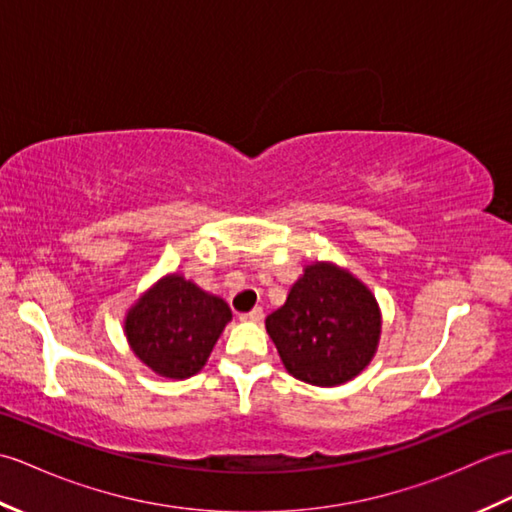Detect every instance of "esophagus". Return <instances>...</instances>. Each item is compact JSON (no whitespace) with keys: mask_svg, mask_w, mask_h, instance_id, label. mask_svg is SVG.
Instances as JSON below:
<instances>
[{"mask_svg":"<svg viewBox=\"0 0 512 512\" xmlns=\"http://www.w3.org/2000/svg\"><path fill=\"white\" fill-rule=\"evenodd\" d=\"M239 319L246 321V323H259V321L264 319V310L262 308H255V310H250V312H244Z\"/></svg>","mask_w":512,"mask_h":512,"instance_id":"obj_1","label":"esophagus"}]
</instances>
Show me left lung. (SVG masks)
Returning a JSON list of instances; mask_svg holds the SVG:
<instances>
[{"instance_id":"1","label":"left lung","mask_w":512,"mask_h":512,"mask_svg":"<svg viewBox=\"0 0 512 512\" xmlns=\"http://www.w3.org/2000/svg\"><path fill=\"white\" fill-rule=\"evenodd\" d=\"M286 372L317 387H336L372 363L383 314L361 279L332 262H312L284 306L266 317Z\"/></svg>"}]
</instances>
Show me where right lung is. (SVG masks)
Listing matches in <instances>:
<instances>
[{"label": "right lung", "instance_id": "obj_1", "mask_svg": "<svg viewBox=\"0 0 512 512\" xmlns=\"http://www.w3.org/2000/svg\"><path fill=\"white\" fill-rule=\"evenodd\" d=\"M233 319L228 303L180 273L160 277L125 314L132 352L158 376L184 380L200 372Z\"/></svg>", "mask_w": 512, "mask_h": 512}]
</instances>
